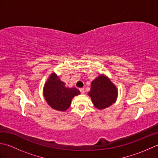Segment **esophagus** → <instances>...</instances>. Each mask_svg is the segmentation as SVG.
<instances>
[{"label": "esophagus", "mask_w": 158, "mask_h": 158, "mask_svg": "<svg viewBox=\"0 0 158 158\" xmlns=\"http://www.w3.org/2000/svg\"><path fill=\"white\" fill-rule=\"evenodd\" d=\"M80 92H81V93L82 94H83L85 93V90H84V88H80L79 89Z\"/></svg>", "instance_id": "obj_1"}]
</instances>
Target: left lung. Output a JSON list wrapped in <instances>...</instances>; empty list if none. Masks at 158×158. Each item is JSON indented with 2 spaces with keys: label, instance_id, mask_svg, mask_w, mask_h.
<instances>
[{
  "label": "left lung",
  "instance_id": "8db88e82",
  "mask_svg": "<svg viewBox=\"0 0 158 158\" xmlns=\"http://www.w3.org/2000/svg\"><path fill=\"white\" fill-rule=\"evenodd\" d=\"M117 94L116 86L105 75H100L92 82L88 95L96 108L102 110L115 102Z\"/></svg>",
  "mask_w": 158,
  "mask_h": 158
}]
</instances>
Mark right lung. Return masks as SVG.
Masks as SVG:
<instances>
[{"label":"right lung","instance_id":"add662e5","mask_svg":"<svg viewBox=\"0 0 158 158\" xmlns=\"http://www.w3.org/2000/svg\"><path fill=\"white\" fill-rule=\"evenodd\" d=\"M79 94V89L66 87L65 83L54 73L50 75L43 88V95L46 102L52 109L60 111L68 109L72 98Z\"/></svg>","mask_w":158,"mask_h":158}]
</instances>
